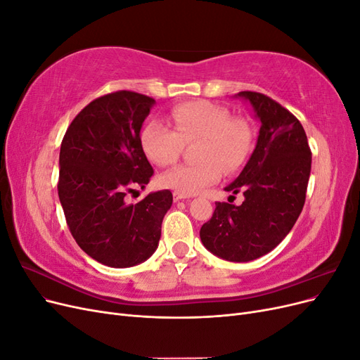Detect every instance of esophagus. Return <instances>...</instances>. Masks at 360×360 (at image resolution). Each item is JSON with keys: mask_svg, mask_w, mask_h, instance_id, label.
I'll return each mask as SVG.
<instances>
[{"mask_svg": "<svg viewBox=\"0 0 360 360\" xmlns=\"http://www.w3.org/2000/svg\"><path fill=\"white\" fill-rule=\"evenodd\" d=\"M172 197H174V201H180V200H188V198H191V195H186V193H181V192L174 191Z\"/></svg>", "mask_w": 360, "mask_h": 360, "instance_id": "34e87169", "label": "esophagus"}]
</instances>
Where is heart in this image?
Here are the masks:
<instances>
[{
    "instance_id": "heart-1",
    "label": "heart",
    "mask_w": 360,
    "mask_h": 360,
    "mask_svg": "<svg viewBox=\"0 0 360 360\" xmlns=\"http://www.w3.org/2000/svg\"><path fill=\"white\" fill-rule=\"evenodd\" d=\"M172 129L159 120H150L139 132L146 158L158 167L176 163L184 144L198 141L195 158L162 174L163 188L192 195L219 180L222 169L233 174L248 162L254 147V130L243 118H234L226 108L209 101L174 105L169 111Z\"/></svg>"
}]
</instances>
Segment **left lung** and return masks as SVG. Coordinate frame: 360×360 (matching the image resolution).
<instances>
[{"instance_id":"8db88e82","label":"left lung","mask_w":360,"mask_h":360,"mask_svg":"<svg viewBox=\"0 0 360 360\" xmlns=\"http://www.w3.org/2000/svg\"><path fill=\"white\" fill-rule=\"evenodd\" d=\"M259 118L257 147L226 192H243L240 205L216 202L200 230L202 245L228 261H250L276 248L303 209L311 148L303 126L284 106L257 91H240Z\"/></svg>"}]
</instances>
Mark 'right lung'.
Wrapping results in <instances>:
<instances>
[{
	"mask_svg": "<svg viewBox=\"0 0 360 360\" xmlns=\"http://www.w3.org/2000/svg\"><path fill=\"white\" fill-rule=\"evenodd\" d=\"M153 103L129 90L97 97L73 118L61 143L58 197L68 226L86 255L110 267H132L155 252L172 204L168 189L136 204L124 201L155 172L139 144Z\"/></svg>",
	"mask_w": 360,
	"mask_h": 360,
	"instance_id": "right-lung-1",
	"label": "right lung"
}]
</instances>
